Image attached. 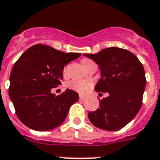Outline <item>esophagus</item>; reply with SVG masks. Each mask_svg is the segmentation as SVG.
Returning <instances> with one entry per match:
<instances>
[{
	"label": "esophagus",
	"instance_id": "34e87169",
	"mask_svg": "<svg viewBox=\"0 0 160 160\" xmlns=\"http://www.w3.org/2000/svg\"><path fill=\"white\" fill-rule=\"evenodd\" d=\"M80 100H84V99H85V97L83 96V95H80Z\"/></svg>",
	"mask_w": 160,
	"mask_h": 160
}]
</instances>
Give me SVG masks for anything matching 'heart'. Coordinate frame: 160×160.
I'll list each match as a JSON object with an SVG mask.
<instances>
[{"label":"heart","mask_w":160,"mask_h":160,"mask_svg":"<svg viewBox=\"0 0 160 160\" xmlns=\"http://www.w3.org/2000/svg\"><path fill=\"white\" fill-rule=\"evenodd\" d=\"M92 62L89 59H83V62ZM92 82L89 80H73L68 83V86L71 89L75 90L80 93H86L88 89L92 86Z\"/></svg>","instance_id":"b5f03b06"}]
</instances>
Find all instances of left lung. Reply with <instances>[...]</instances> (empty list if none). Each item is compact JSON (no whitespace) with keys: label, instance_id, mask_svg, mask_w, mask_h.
Wrapping results in <instances>:
<instances>
[{"label":"left lung","instance_id":"8db88e82","mask_svg":"<svg viewBox=\"0 0 160 160\" xmlns=\"http://www.w3.org/2000/svg\"><path fill=\"white\" fill-rule=\"evenodd\" d=\"M84 56L100 68L101 78L95 91L109 93L99 100L100 108L88 112V119L101 129L119 130L133 119L142 107L146 84L144 68L133 53L118 47Z\"/></svg>","mask_w":160,"mask_h":160}]
</instances>
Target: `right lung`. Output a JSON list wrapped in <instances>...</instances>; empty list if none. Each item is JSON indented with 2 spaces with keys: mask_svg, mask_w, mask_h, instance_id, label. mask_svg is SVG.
<instances>
[{
  "mask_svg": "<svg viewBox=\"0 0 160 160\" xmlns=\"http://www.w3.org/2000/svg\"><path fill=\"white\" fill-rule=\"evenodd\" d=\"M80 54L38 44L27 49L14 63L9 76V96L17 116L27 127L48 131L65 120L79 94L67 88L55 96L51 88L61 84L64 66Z\"/></svg>",
  "mask_w": 160,
  "mask_h": 160,
  "instance_id": "1",
  "label": "right lung"
}]
</instances>
